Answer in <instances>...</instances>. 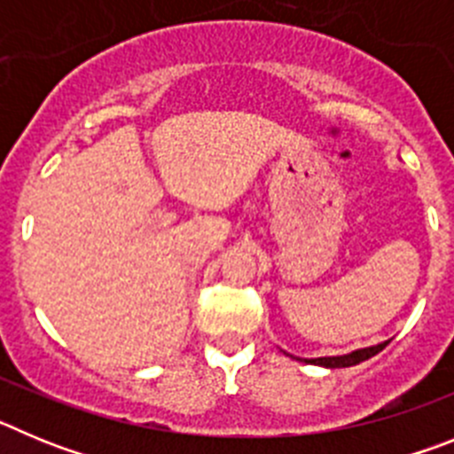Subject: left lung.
Instances as JSON below:
<instances>
[{"label": "left lung", "mask_w": 454, "mask_h": 454, "mask_svg": "<svg viewBox=\"0 0 454 454\" xmlns=\"http://www.w3.org/2000/svg\"><path fill=\"white\" fill-rule=\"evenodd\" d=\"M387 346H388V340H384V343H377V346L352 350V352H348V355L318 356V359H300V362L314 364V366H323V368H348V366H356V364L366 362V359L375 356L377 352H382Z\"/></svg>", "instance_id": "8db88e82"}]
</instances>
